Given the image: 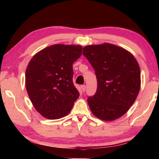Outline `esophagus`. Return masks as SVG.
<instances>
[{
    "instance_id": "esophagus-1",
    "label": "esophagus",
    "mask_w": 159,
    "mask_h": 159,
    "mask_svg": "<svg viewBox=\"0 0 159 159\" xmlns=\"http://www.w3.org/2000/svg\"><path fill=\"white\" fill-rule=\"evenodd\" d=\"M80 88H81V90H83V92H85V89H86V86L85 85H83L80 86Z\"/></svg>"
}]
</instances>
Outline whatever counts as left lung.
I'll list each match as a JSON object with an SVG mask.
<instances>
[{
  "label": "left lung",
  "instance_id": "left-lung-1",
  "mask_svg": "<svg viewBox=\"0 0 159 159\" xmlns=\"http://www.w3.org/2000/svg\"><path fill=\"white\" fill-rule=\"evenodd\" d=\"M83 55L95 69L98 89L88 103L96 117L111 121L133 105L141 85L140 69L135 57L121 47L108 43L86 45Z\"/></svg>",
  "mask_w": 159,
  "mask_h": 159
}]
</instances>
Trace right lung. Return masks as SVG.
I'll return each instance as SVG.
<instances>
[{"instance_id":"obj_1","label":"right lung","mask_w":159,"mask_h":159,"mask_svg":"<svg viewBox=\"0 0 159 159\" xmlns=\"http://www.w3.org/2000/svg\"><path fill=\"white\" fill-rule=\"evenodd\" d=\"M82 50L79 45H52L35 54L29 61L25 74L26 91L34 108L48 119L69 114L79 98L72 65Z\"/></svg>"}]
</instances>
